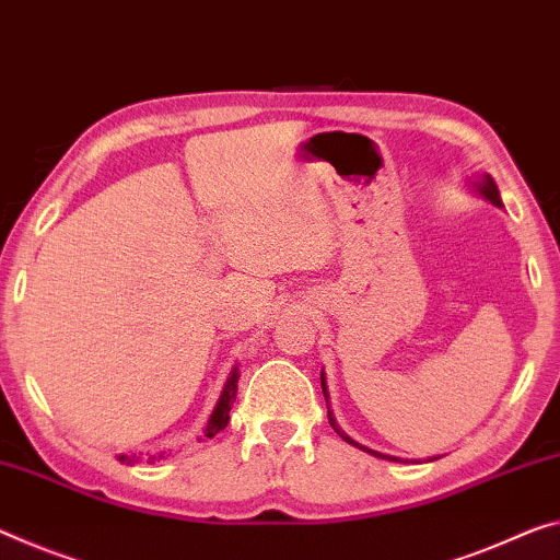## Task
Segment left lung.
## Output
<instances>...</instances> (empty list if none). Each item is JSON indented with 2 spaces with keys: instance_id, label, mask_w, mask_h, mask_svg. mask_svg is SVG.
I'll return each mask as SVG.
<instances>
[{
  "instance_id": "left-lung-1",
  "label": "left lung",
  "mask_w": 560,
  "mask_h": 560,
  "mask_svg": "<svg viewBox=\"0 0 560 560\" xmlns=\"http://www.w3.org/2000/svg\"><path fill=\"white\" fill-rule=\"evenodd\" d=\"M468 186H471V189H474L481 199L491 201L493 207H501V209H503V201H501L499 186H495V182H493V176H491V174H476V176H471V179H468ZM322 392H324L326 408H328V386H326V376H324V371H322ZM328 423H331V429H334L336 433H339V436H341L346 443H351V446H357V448H361V451H366V454L376 456V458L398 460V464H401V458H398V456H388V454H381V451H374V448H369V446H361V443H359V441H353V439L349 436V433H343V431L339 429V423H336V419H334L331 408H328Z\"/></svg>"
}]
</instances>
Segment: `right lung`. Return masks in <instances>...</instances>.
<instances>
[{"label": "right lung", "instance_id": "1", "mask_svg": "<svg viewBox=\"0 0 560 560\" xmlns=\"http://www.w3.org/2000/svg\"><path fill=\"white\" fill-rule=\"evenodd\" d=\"M238 374H242V371H238V363H236V366L229 371V378H226L224 388H221L214 411H211L207 425H203V439H214L219 431L226 429L229 411H232V406L236 401V381H238ZM166 456H168V451H156V454H147V460H149V464H156V460H162ZM117 458L121 460V464H137V460H139L137 454L135 456L119 454Z\"/></svg>", "mask_w": 560, "mask_h": 560}]
</instances>
